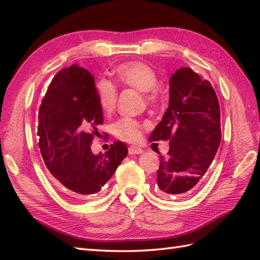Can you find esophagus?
Listing matches in <instances>:
<instances>
[{
  "instance_id": "obj_1",
  "label": "esophagus",
  "mask_w": 260,
  "mask_h": 260,
  "mask_svg": "<svg viewBox=\"0 0 260 260\" xmlns=\"http://www.w3.org/2000/svg\"><path fill=\"white\" fill-rule=\"evenodd\" d=\"M141 153H143V149L137 147V146H129V148H128L129 155H136V154H141Z\"/></svg>"
}]
</instances>
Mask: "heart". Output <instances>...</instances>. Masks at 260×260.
Wrapping results in <instances>:
<instances>
[{
	"label": "heart",
	"instance_id": "1",
	"mask_svg": "<svg viewBox=\"0 0 260 260\" xmlns=\"http://www.w3.org/2000/svg\"><path fill=\"white\" fill-rule=\"evenodd\" d=\"M116 77L122 85L142 92L147 104H155L158 100L157 75L149 65L143 62H128L116 69ZM96 95L100 107L105 113H112L116 106L117 89L111 82L101 80L96 84ZM113 134L126 142H137L142 136V125L138 120L123 117L112 126Z\"/></svg>",
	"mask_w": 260,
	"mask_h": 260
}]
</instances>
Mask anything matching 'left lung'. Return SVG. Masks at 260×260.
<instances>
[{
    "label": "left lung",
    "instance_id": "8db88e82",
    "mask_svg": "<svg viewBox=\"0 0 260 260\" xmlns=\"http://www.w3.org/2000/svg\"><path fill=\"white\" fill-rule=\"evenodd\" d=\"M170 141L159 156L157 190L161 196H184L207 172L221 140L219 103L212 84L189 68L170 80V104L149 142Z\"/></svg>",
    "mask_w": 260,
    "mask_h": 260
}]
</instances>
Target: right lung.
<instances>
[{"mask_svg": "<svg viewBox=\"0 0 260 260\" xmlns=\"http://www.w3.org/2000/svg\"><path fill=\"white\" fill-rule=\"evenodd\" d=\"M103 124L94 77L72 65L54 76L39 111V147L52 182L65 196L99 194L127 156L123 142L106 153L90 149L96 126Z\"/></svg>", "mask_w": 260, "mask_h": 260, "instance_id": "1", "label": "right lung"}]
</instances>
